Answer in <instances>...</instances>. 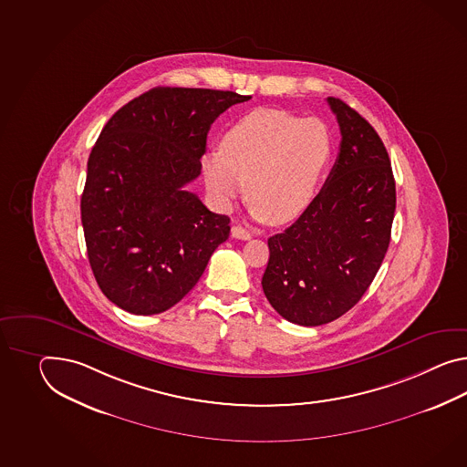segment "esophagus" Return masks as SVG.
<instances>
[{
    "label": "esophagus",
    "mask_w": 467,
    "mask_h": 467,
    "mask_svg": "<svg viewBox=\"0 0 467 467\" xmlns=\"http://www.w3.org/2000/svg\"><path fill=\"white\" fill-rule=\"evenodd\" d=\"M231 236L246 241V239H251V233L244 228H241V226H234V228L231 229Z\"/></svg>",
    "instance_id": "esophagus-1"
}]
</instances>
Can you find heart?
I'll return each instance as SVG.
<instances>
[{
	"mask_svg": "<svg viewBox=\"0 0 467 467\" xmlns=\"http://www.w3.org/2000/svg\"><path fill=\"white\" fill-rule=\"evenodd\" d=\"M219 151L202 159L214 202L228 209L246 181L253 216L285 224L316 199L332 157V138L317 118L258 108L229 126Z\"/></svg>",
	"mask_w": 467,
	"mask_h": 467,
	"instance_id": "heart-1",
	"label": "heart"
}]
</instances>
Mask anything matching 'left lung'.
I'll list each match as a JSON object with an SVG mask.
<instances>
[{"mask_svg":"<svg viewBox=\"0 0 467 467\" xmlns=\"http://www.w3.org/2000/svg\"><path fill=\"white\" fill-rule=\"evenodd\" d=\"M341 149L326 185L285 233L268 239L263 292L298 326H322L353 308L387 254L397 207L387 149L351 106L327 98Z\"/></svg>","mask_w":467,"mask_h":467,"instance_id":"obj_1","label":"left lung"}]
</instances>
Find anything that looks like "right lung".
<instances>
[{
  "label": "right lung",
  "instance_id": "add662e5",
  "mask_svg": "<svg viewBox=\"0 0 467 467\" xmlns=\"http://www.w3.org/2000/svg\"><path fill=\"white\" fill-rule=\"evenodd\" d=\"M251 96L155 88L111 116L92 147L80 219L92 274L130 314L181 302L229 238V217L185 191L201 173L211 125Z\"/></svg>",
  "mask_w": 467,
  "mask_h": 467
}]
</instances>
